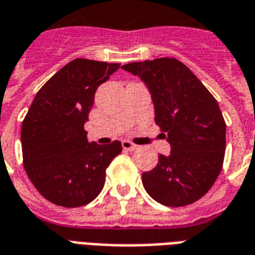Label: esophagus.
<instances>
[{"label":"esophagus","mask_w":255,"mask_h":255,"mask_svg":"<svg viewBox=\"0 0 255 255\" xmlns=\"http://www.w3.org/2000/svg\"><path fill=\"white\" fill-rule=\"evenodd\" d=\"M122 146L124 150H127V151H133V150H136L137 146L136 144H133L132 142H129V140H123Z\"/></svg>","instance_id":"1"}]
</instances>
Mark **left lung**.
I'll return each mask as SVG.
<instances>
[{
    "label": "left lung",
    "instance_id": "left-lung-1",
    "mask_svg": "<svg viewBox=\"0 0 255 255\" xmlns=\"http://www.w3.org/2000/svg\"><path fill=\"white\" fill-rule=\"evenodd\" d=\"M144 82L151 94L155 123L170 144L169 155L142 174L152 199L167 207L192 204L208 192L222 170L226 123L216 100L175 58L122 66Z\"/></svg>",
    "mask_w": 255,
    "mask_h": 255
}]
</instances>
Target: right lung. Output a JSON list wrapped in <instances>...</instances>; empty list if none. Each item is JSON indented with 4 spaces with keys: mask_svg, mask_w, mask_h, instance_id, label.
<instances>
[{
    "mask_svg": "<svg viewBox=\"0 0 255 255\" xmlns=\"http://www.w3.org/2000/svg\"><path fill=\"white\" fill-rule=\"evenodd\" d=\"M119 63L77 58L43 85L21 127L24 167L44 199L75 208L93 201L105 184V170L122 152L119 140L88 142L85 123L100 85Z\"/></svg>",
    "mask_w": 255,
    "mask_h": 255,
    "instance_id": "right-lung-1",
    "label": "right lung"
}]
</instances>
